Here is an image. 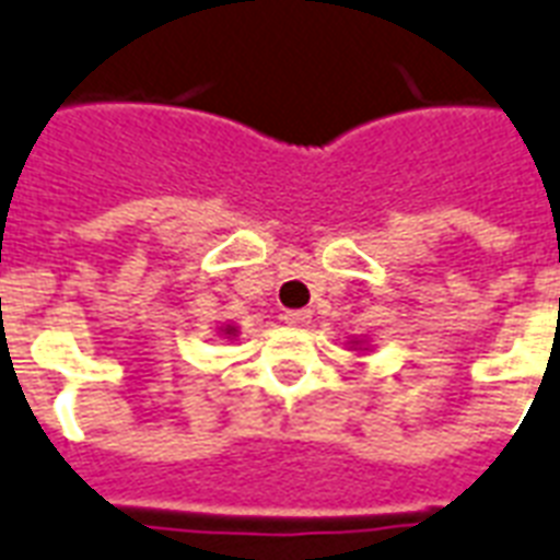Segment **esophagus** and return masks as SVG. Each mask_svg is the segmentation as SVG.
<instances>
[{
	"mask_svg": "<svg viewBox=\"0 0 560 560\" xmlns=\"http://www.w3.org/2000/svg\"><path fill=\"white\" fill-rule=\"evenodd\" d=\"M281 320L288 323V326H305V323L312 320V314L308 312H284V317Z\"/></svg>",
	"mask_w": 560,
	"mask_h": 560,
	"instance_id": "1",
	"label": "esophagus"
}]
</instances>
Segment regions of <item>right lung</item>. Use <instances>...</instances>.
<instances>
[{"label":"right lung","instance_id":"obj_1","mask_svg":"<svg viewBox=\"0 0 560 560\" xmlns=\"http://www.w3.org/2000/svg\"><path fill=\"white\" fill-rule=\"evenodd\" d=\"M222 332H225V335H234V332H237V329H234V326H225Z\"/></svg>","mask_w":560,"mask_h":560}]
</instances>
